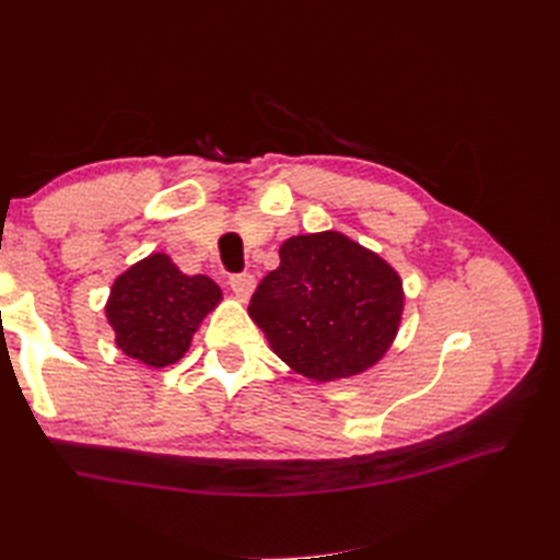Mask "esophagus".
Masks as SVG:
<instances>
[{
	"label": "esophagus",
	"instance_id": "obj_1",
	"mask_svg": "<svg viewBox=\"0 0 560 560\" xmlns=\"http://www.w3.org/2000/svg\"><path fill=\"white\" fill-rule=\"evenodd\" d=\"M229 284H231V290H233L235 296H238L241 301H247L254 292V284H257V282H254V278L249 273H235V276L229 278Z\"/></svg>",
	"mask_w": 560,
	"mask_h": 560
}]
</instances>
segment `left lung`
Instances as JSON below:
<instances>
[{"mask_svg": "<svg viewBox=\"0 0 560 560\" xmlns=\"http://www.w3.org/2000/svg\"><path fill=\"white\" fill-rule=\"evenodd\" d=\"M249 317L296 374L334 381L374 366L404 311L397 270L336 231L294 235L259 282Z\"/></svg>", "mask_w": 560, "mask_h": 560, "instance_id": "obj_1", "label": "left lung"}]
</instances>
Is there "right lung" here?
<instances>
[{
	"label": "right lung",
	"instance_id": "right-lung-1",
	"mask_svg": "<svg viewBox=\"0 0 560 560\" xmlns=\"http://www.w3.org/2000/svg\"><path fill=\"white\" fill-rule=\"evenodd\" d=\"M222 290L208 276H184L167 254L130 266L118 276L107 301V319L116 346L149 366H167L184 358L191 336Z\"/></svg>",
	"mask_w": 560,
	"mask_h": 560
}]
</instances>
